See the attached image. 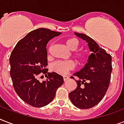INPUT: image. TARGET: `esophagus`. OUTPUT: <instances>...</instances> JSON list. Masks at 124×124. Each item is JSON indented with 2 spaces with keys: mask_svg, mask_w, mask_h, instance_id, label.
Returning <instances> with one entry per match:
<instances>
[{
  "mask_svg": "<svg viewBox=\"0 0 124 124\" xmlns=\"http://www.w3.org/2000/svg\"><path fill=\"white\" fill-rule=\"evenodd\" d=\"M63 78H64V81H66L67 80H68L70 78V77H69L68 76H64V77H63Z\"/></svg>",
  "mask_w": 124,
  "mask_h": 124,
  "instance_id": "34e87169",
  "label": "esophagus"
}]
</instances>
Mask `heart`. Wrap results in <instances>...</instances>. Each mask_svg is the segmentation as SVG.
Listing matches in <instances>:
<instances>
[{
  "label": "heart",
  "instance_id": "obj_1",
  "mask_svg": "<svg viewBox=\"0 0 124 124\" xmlns=\"http://www.w3.org/2000/svg\"><path fill=\"white\" fill-rule=\"evenodd\" d=\"M66 44L68 48L73 51L76 50L79 46V42L76 39H68L66 42ZM73 56L77 64H82L86 60L87 53L84 51H75L73 53ZM75 66V64L72 60H59L53 63L51 66V70L57 74L61 75H66L70 71L73 70Z\"/></svg>",
  "mask_w": 124,
  "mask_h": 124
}]
</instances>
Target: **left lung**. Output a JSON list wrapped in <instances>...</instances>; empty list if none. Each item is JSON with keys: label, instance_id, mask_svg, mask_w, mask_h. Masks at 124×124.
I'll list each match as a JSON object with an SVG mask.
<instances>
[{"label": "left lung", "instance_id": "obj_1", "mask_svg": "<svg viewBox=\"0 0 124 124\" xmlns=\"http://www.w3.org/2000/svg\"><path fill=\"white\" fill-rule=\"evenodd\" d=\"M75 34L87 42L92 53L84 68L73 75L79 80L71 77L77 82V87L70 93L69 96L74 106L86 109L97 105L105 96L111 80L112 58L111 54L100 47L89 36L78 33Z\"/></svg>", "mask_w": 124, "mask_h": 124}]
</instances>
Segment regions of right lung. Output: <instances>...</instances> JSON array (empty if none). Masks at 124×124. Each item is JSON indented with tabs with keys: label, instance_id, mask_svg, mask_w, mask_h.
Here are the masks:
<instances>
[{
	"label": "right lung",
	"instance_id": "obj_1",
	"mask_svg": "<svg viewBox=\"0 0 124 124\" xmlns=\"http://www.w3.org/2000/svg\"><path fill=\"white\" fill-rule=\"evenodd\" d=\"M61 33L46 28L35 30L20 40L11 52L10 75L14 89L24 102L33 107L42 108L49 104L64 83L62 76L54 72L47 73L46 68L47 44ZM43 74L47 78L40 82L38 76Z\"/></svg>",
	"mask_w": 124,
	"mask_h": 124
}]
</instances>
